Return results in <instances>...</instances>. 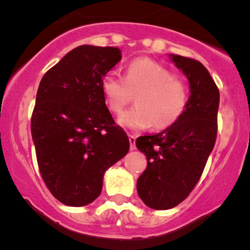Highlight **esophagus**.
<instances>
[{
    "mask_svg": "<svg viewBox=\"0 0 250 250\" xmlns=\"http://www.w3.org/2000/svg\"><path fill=\"white\" fill-rule=\"evenodd\" d=\"M135 141H137V137L135 135H129V144H130V150H135Z\"/></svg>",
    "mask_w": 250,
    "mask_h": 250,
    "instance_id": "1",
    "label": "esophagus"
}]
</instances>
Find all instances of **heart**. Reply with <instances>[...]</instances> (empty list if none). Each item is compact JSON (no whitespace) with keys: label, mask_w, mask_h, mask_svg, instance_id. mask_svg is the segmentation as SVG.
<instances>
[{"label":"heart","mask_w":250,"mask_h":250,"mask_svg":"<svg viewBox=\"0 0 250 250\" xmlns=\"http://www.w3.org/2000/svg\"><path fill=\"white\" fill-rule=\"evenodd\" d=\"M105 103L111 112L120 115L135 95V105L118 122L129 129H144L152 125L166 129L175 125L188 109L190 89L183 78L148 58L129 62L125 77L109 72L102 80Z\"/></svg>","instance_id":"b5f03b06"}]
</instances>
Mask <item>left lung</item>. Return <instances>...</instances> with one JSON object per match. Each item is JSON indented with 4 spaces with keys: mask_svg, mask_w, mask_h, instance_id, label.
Wrapping results in <instances>:
<instances>
[{
    "mask_svg": "<svg viewBox=\"0 0 250 250\" xmlns=\"http://www.w3.org/2000/svg\"><path fill=\"white\" fill-rule=\"evenodd\" d=\"M190 82L183 117L169 128L137 139L147 167L137 181L138 195L152 209H170L191 193L202 175L218 134L219 89L198 60L172 55Z\"/></svg>",
    "mask_w": 250,
    "mask_h": 250,
    "instance_id": "8db88e82",
    "label": "left lung"
}]
</instances>
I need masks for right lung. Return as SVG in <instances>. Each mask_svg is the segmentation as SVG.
Here are the masks:
<instances>
[{
    "label": "right lung",
    "instance_id": "obj_1",
    "mask_svg": "<svg viewBox=\"0 0 250 250\" xmlns=\"http://www.w3.org/2000/svg\"><path fill=\"white\" fill-rule=\"evenodd\" d=\"M121 58L118 48L80 46L40 82L31 116L37 165L48 190L66 206L99 197L105 170L129 150L102 90L103 77Z\"/></svg>",
    "mask_w": 250,
    "mask_h": 250
}]
</instances>
